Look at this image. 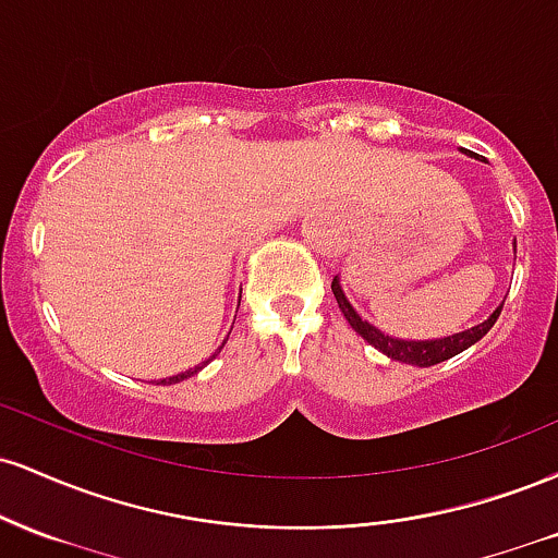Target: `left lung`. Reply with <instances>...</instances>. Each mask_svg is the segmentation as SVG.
<instances>
[{"label":"left lung","mask_w":558,"mask_h":558,"mask_svg":"<svg viewBox=\"0 0 558 558\" xmlns=\"http://www.w3.org/2000/svg\"><path fill=\"white\" fill-rule=\"evenodd\" d=\"M464 155L475 157L472 151H464ZM332 296H336L338 306H341L343 317L349 319V325L354 328L360 336L367 341L369 345H375L377 351H383V354L390 356V360L396 362H407V364H417V367H433V364H440L446 360H451V356L462 354L464 349H470L472 343H477L480 338L488 332L493 325H496L498 315H501L504 304L496 306L493 310V315L488 319H483V323L475 325V328L470 330H462V332H453V336H446V338H433V341H401V338H390L386 332H380L375 328V325H369L367 319H362L360 315L354 312V306L349 304V299L343 296L341 291V280L332 278Z\"/></svg>","instance_id":"left-lung-1"}]
</instances>
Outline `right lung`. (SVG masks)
Masks as SVG:
<instances>
[{
    "mask_svg": "<svg viewBox=\"0 0 558 558\" xmlns=\"http://www.w3.org/2000/svg\"><path fill=\"white\" fill-rule=\"evenodd\" d=\"M239 304H241V299H239ZM226 341H228V338H226ZM226 341H222V345H226ZM222 345H220V349H222ZM220 349H217L213 356H217V354H220ZM207 362H209V360H207ZM207 362H204V364H207ZM204 364H196V367H194V369H185V373H181V375H172V377H165V380H159V383H162V386H172V383H181V380H185V377L196 375V373H198V369H202V367H204Z\"/></svg>",
    "mask_w": 558,
    "mask_h": 558,
    "instance_id": "obj_1",
    "label": "right lung"
}]
</instances>
